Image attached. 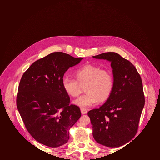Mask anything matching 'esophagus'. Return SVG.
I'll list each match as a JSON object with an SVG mask.
<instances>
[{
  "mask_svg": "<svg viewBox=\"0 0 160 160\" xmlns=\"http://www.w3.org/2000/svg\"><path fill=\"white\" fill-rule=\"evenodd\" d=\"M80 111H81L82 114H83V115L86 114V113H88L87 110H86V109H84V108H81V109H80Z\"/></svg>",
  "mask_w": 160,
  "mask_h": 160,
  "instance_id": "1",
  "label": "esophagus"
}]
</instances>
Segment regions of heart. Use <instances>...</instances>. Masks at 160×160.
<instances>
[{
  "label": "heart",
  "mask_w": 160,
  "mask_h": 160,
  "mask_svg": "<svg viewBox=\"0 0 160 160\" xmlns=\"http://www.w3.org/2000/svg\"><path fill=\"white\" fill-rule=\"evenodd\" d=\"M77 80L65 76L62 84L65 93L72 97L79 96L85 86L86 93L75 100L73 103L82 108H89L96 104L98 100L105 101L111 95L114 88L112 73L100 67L86 64L75 71Z\"/></svg>",
  "instance_id": "b5f03b06"
}]
</instances>
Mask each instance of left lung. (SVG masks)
I'll use <instances>...</instances> for the list:
<instances>
[{
  "label": "left lung",
  "instance_id": "1",
  "mask_svg": "<svg viewBox=\"0 0 160 160\" xmlns=\"http://www.w3.org/2000/svg\"><path fill=\"white\" fill-rule=\"evenodd\" d=\"M111 63L114 78L112 93L105 103L90 110L93 136L98 143L108 147H119L136 136L145 96L139 74L128 60L115 52L93 56Z\"/></svg>",
  "mask_w": 160,
  "mask_h": 160
}]
</instances>
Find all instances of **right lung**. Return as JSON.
Instances as JSON below:
<instances>
[{"label":"right lung","mask_w":160,"mask_h":160,"mask_svg":"<svg viewBox=\"0 0 160 160\" xmlns=\"http://www.w3.org/2000/svg\"><path fill=\"white\" fill-rule=\"evenodd\" d=\"M83 58L56 52L33 62L21 79L17 107L30 135L50 147L69 139V129L81 116L78 106L69 104L63 89L65 72Z\"/></svg>","instance_id":"obj_1"}]
</instances>
